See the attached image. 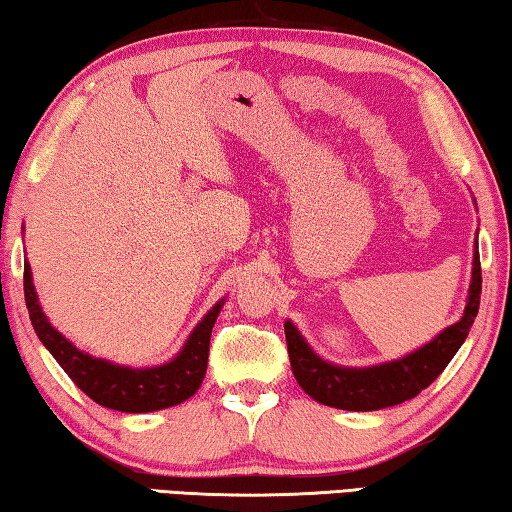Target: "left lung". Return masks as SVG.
I'll return each mask as SVG.
<instances>
[{"label": "left lung", "mask_w": 512, "mask_h": 512, "mask_svg": "<svg viewBox=\"0 0 512 512\" xmlns=\"http://www.w3.org/2000/svg\"><path fill=\"white\" fill-rule=\"evenodd\" d=\"M479 302L481 262L479 250H476L472 262V282L461 320L443 329L436 339L422 345L420 350L406 354L402 359L377 363V366L368 368L334 366V363L323 361L302 339L298 327L287 320L284 334H287L293 377L298 379L300 388L309 397H314L316 402L325 406H334V409L379 411L386 409V406L413 400L454 359V354L470 334L476 314H479Z\"/></svg>", "instance_id": "left-lung-1"}]
</instances>
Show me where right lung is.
I'll return each instance as SVG.
<instances>
[{"mask_svg":"<svg viewBox=\"0 0 512 512\" xmlns=\"http://www.w3.org/2000/svg\"><path fill=\"white\" fill-rule=\"evenodd\" d=\"M24 300H27L29 318L38 339L51 352V357L60 363V368L67 372L69 379L90 400L106 406V409L124 413L169 409V406L189 400L201 388L207 370V354H210L212 327L223 307V300H219L207 311L205 318L189 334L183 350L171 361L153 368H131L92 357L54 329L38 302L29 264L24 266Z\"/></svg>","mask_w":512,"mask_h":512,"instance_id":"add662e5","label":"right lung"}]
</instances>
